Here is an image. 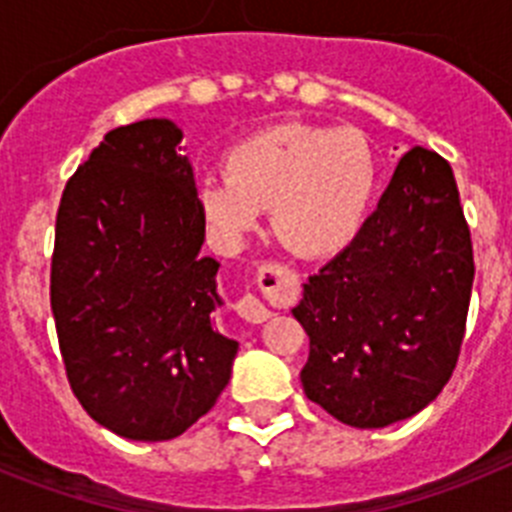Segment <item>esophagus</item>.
Listing matches in <instances>:
<instances>
[{
	"label": "esophagus",
	"mask_w": 512,
	"mask_h": 512,
	"mask_svg": "<svg viewBox=\"0 0 512 512\" xmlns=\"http://www.w3.org/2000/svg\"><path fill=\"white\" fill-rule=\"evenodd\" d=\"M287 277H289V271L279 264H264L259 269V284L264 289L287 287ZM235 310H238V315H241L243 320H248V323H264V320L271 318L269 307H266L259 297L251 295V292L238 300Z\"/></svg>",
	"instance_id": "34e87169"
}]
</instances>
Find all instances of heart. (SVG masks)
<instances>
[{
  "mask_svg": "<svg viewBox=\"0 0 512 512\" xmlns=\"http://www.w3.org/2000/svg\"><path fill=\"white\" fill-rule=\"evenodd\" d=\"M377 192L369 140L351 128L279 122L225 153V176H207L197 202L223 241L238 243L271 207L279 241L305 259H330L361 233Z\"/></svg>",
  "mask_w": 512,
  "mask_h": 512,
  "instance_id": "b5f03b06",
  "label": "heart"
}]
</instances>
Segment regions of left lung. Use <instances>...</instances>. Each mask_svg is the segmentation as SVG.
Listing matches in <instances>:
<instances>
[{"instance_id":"obj_1","label":"left lung","mask_w":512,"mask_h":512,"mask_svg":"<svg viewBox=\"0 0 512 512\" xmlns=\"http://www.w3.org/2000/svg\"><path fill=\"white\" fill-rule=\"evenodd\" d=\"M474 256L449 161L410 148L356 241L302 284L307 400L354 428L433 402L464 341Z\"/></svg>"}]
</instances>
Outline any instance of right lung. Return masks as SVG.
Segmentation results:
<instances>
[{
  "mask_svg": "<svg viewBox=\"0 0 512 512\" xmlns=\"http://www.w3.org/2000/svg\"><path fill=\"white\" fill-rule=\"evenodd\" d=\"M182 130H110L56 215L51 310L81 408L130 441L182 436L225 390L238 341L215 328L217 264Z\"/></svg>",
  "mask_w": 512,
  "mask_h": 512,
  "instance_id": "1",
  "label": "right lung"
}]
</instances>
